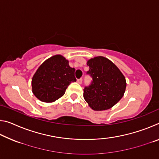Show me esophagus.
I'll list each match as a JSON object with an SVG mask.
<instances>
[{
  "label": "esophagus",
  "mask_w": 159,
  "mask_h": 159,
  "mask_svg": "<svg viewBox=\"0 0 159 159\" xmlns=\"http://www.w3.org/2000/svg\"><path fill=\"white\" fill-rule=\"evenodd\" d=\"M82 81H83V79H78L77 80V82L79 83V84H80V83H82Z\"/></svg>",
  "instance_id": "obj_1"
}]
</instances>
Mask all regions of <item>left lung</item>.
I'll use <instances>...</instances> for the list:
<instances>
[{
  "label": "left lung",
  "instance_id": "8db88e82",
  "mask_svg": "<svg viewBox=\"0 0 159 159\" xmlns=\"http://www.w3.org/2000/svg\"><path fill=\"white\" fill-rule=\"evenodd\" d=\"M86 74L93 80L83 89V98L95 111H103L114 106L124 95L126 81L115 64L104 57L90 59Z\"/></svg>",
  "mask_w": 159,
  "mask_h": 159
}]
</instances>
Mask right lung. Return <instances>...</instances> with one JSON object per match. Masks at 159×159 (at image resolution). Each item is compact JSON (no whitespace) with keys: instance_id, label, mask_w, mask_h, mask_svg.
<instances>
[{"instance_id":"1","label":"right lung","mask_w":159,"mask_h":159,"mask_svg":"<svg viewBox=\"0 0 159 159\" xmlns=\"http://www.w3.org/2000/svg\"><path fill=\"white\" fill-rule=\"evenodd\" d=\"M75 69L61 55H55L43 63L31 80L34 95L44 102L57 100L65 93L71 82L76 81Z\"/></svg>"}]
</instances>
